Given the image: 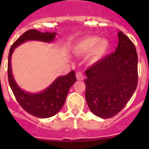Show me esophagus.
<instances>
[{
	"mask_svg": "<svg viewBox=\"0 0 149 149\" xmlns=\"http://www.w3.org/2000/svg\"><path fill=\"white\" fill-rule=\"evenodd\" d=\"M76 77H77V79L78 81H83L84 79V75L81 72H77V74H76Z\"/></svg>",
	"mask_w": 149,
	"mask_h": 149,
	"instance_id": "esophagus-1",
	"label": "esophagus"
}]
</instances>
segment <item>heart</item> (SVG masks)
Returning a JSON list of instances; mask_svg holds the SVG:
<instances>
[{
	"label": "heart",
	"mask_w": 149,
	"mask_h": 149,
	"mask_svg": "<svg viewBox=\"0 0 149 149\" xmlns=\"http://www.w3.org/2000/svg\"><path fill=\"white\" fill-rule=\"evenodd\" d=\"M111 43L106 38L100 39L97 36L84 37L79 40L72 48V52L78 56L90 54L89 61L95 64L103 60L110 52Z\"/></svg>",
	"instance_id": "heart-1"
}]
</instances>
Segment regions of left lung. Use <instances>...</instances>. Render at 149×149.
Wrapping results in <instances>:
<instances>
[{
  "instance_id": "obj_1",
  "label": "left lung",
  "mask_w": 149,
  "mask_h": 149,
  "mask_svg": "<svg viewBox=\"0 0 149 149\" xmlns=\"http://www.w3.org/2000/svg\"><path fill=\"white\" fill-rule=\"evenodd\" d=\"M115 52L86 70L85 99L93 114L106 119L127 104L137 86L138 56L134 44L120 31Z\"/></svg>"
}]
</instances>
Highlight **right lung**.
Instances as JSON below:
<instances>
[{"label":"right lung","instance_id":"add662e5","mask_svg":"<svg viewBox=\"0 0 149 149\" xmlns=\"http://www.w3.org/2000/svg\"><path fill=\"white\" fill-rule=\"evenodd\" d=\"M56 35V33H41L36 29L28 30L13 43L8 53V78L12 91L21 106L29 114L39 118L51 117L61 109L69 88L77 81L75 72L71 71L65 76L56 77L49 87L40 93H29L21 88L15 81L12 72V55L14 49L23 43L29 40L52 43Z\"/></svg>","mask_w":149,"mask_h":149}]
</instances>
